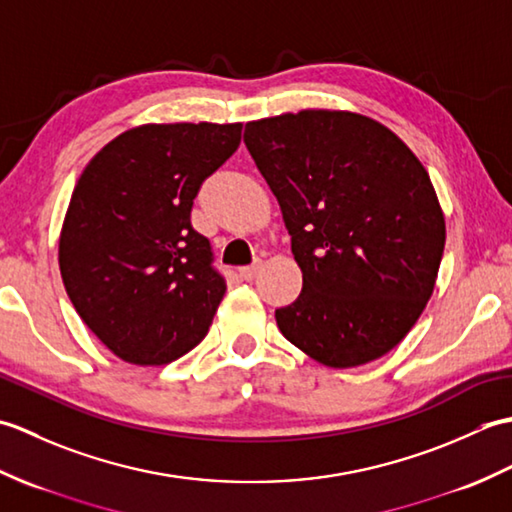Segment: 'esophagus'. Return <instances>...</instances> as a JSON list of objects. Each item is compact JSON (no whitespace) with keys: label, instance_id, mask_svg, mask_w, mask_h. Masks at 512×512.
<instances>
[{"label":"esophagus","instance_id":"34e87169","mask_svg":"<svg viewBox=\"0 0 512 512\" xmlns=\"http://www.w3.org/2000/svg\"><path fill=\"white\" fill-rule=\"evenodd\" d=\"M257 273H259V264H250V266L239 268V277L246 281H253L257 277Z\"/></svg>","mask_w":512,"mask_h":512}]
</instances>
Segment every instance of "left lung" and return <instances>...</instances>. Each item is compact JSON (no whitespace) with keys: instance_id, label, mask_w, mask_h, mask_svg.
<instances>
[{"instance_id":"obj_1","label":"left lung","mask_w":512,"mask_h":512,"mask_svg":"<svg viewBox=\"0 0 512 512\" xmlns=\"http://www.w3.org/2000/svg\"><path fill=\"white\" fill-rule=\"evenodd\" d=\"M244 143L303 273L297 301L275 310L281 334L336 369L394 350L431 299L447 239L422 162L385 125L341 110L250 121Z\"/></svg>"}]
</instances>
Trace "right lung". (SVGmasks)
<instances>
[{
	"instance_id": "1",
	"label": "right lung",
	"mask_w": 512,
	"mask_h": 512,
	"mask_svg": "<svg viewBox=\"0 0 512 512\" xmlns=\"http://www.w3.org/2000/svg\"><path fill=\"white\" fill-rule=\"evenodd\" d=\"M239 140L242 123L140 125L107 143L76 182L61 279L83 323L123 361L167 365L209 332L226 281L191 206Z\"/></svg>"
}]
</instances>
